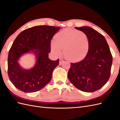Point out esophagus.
<instances>
[{"label": "esophagus", "instance_id": "obj_1", "mask_svg": "<svg viewBox=\"0 0 120 120\" xmlns=\"http://www.w3.org/2000/svg\"><path fill=\"white\" fill-rule=\"evenodd\" d=\"M63 63H64V60H60L59 64H60V65H61V64H63Z\"/></svg>", "mask_w": 120, "mask_h": 120}]
</instances>
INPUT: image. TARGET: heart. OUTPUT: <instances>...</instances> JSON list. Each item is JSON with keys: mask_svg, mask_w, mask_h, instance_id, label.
Returning a JSON list of instances; mask_svg holds the SVG:
<instances>
[{"mask_svg": "<svg viewBox=\"0 0 120 120\" xmlns=\"http://www.w3.org/2000/svg\"><path fill=\"white\" fill-rule=\"evenodd\" d=\"M89 49V39L85 32L71 29L60 31L51 44V49L54 53L60 54L61 50H64V56L74 61L83 59Z\"/></svg>", "mask_w": 120, "mask_h": 120, "instance_id": "1", "label": "heart"}]
</instances>
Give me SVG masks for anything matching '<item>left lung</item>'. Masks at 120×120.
I'll return each instance as SVG.
<instances>
[{
    "instance_id": "1",
    "label": "left lung",
    "mask_w": 120,
    "mask_h": 120,
    "mask_svg": "<svg viewBox=\"0 0 120 120\" xmlns=\"http://www.w3.org/2000/svg\"><path fill=\"white\" fill-rule=\"evenodd\" d=\"M75 28L88 35L90 49L83 60L71 64L68 78L78 89L85 92H94L103 87L109 79L112 55L102 34L88 26Z\"/></svg>"
}]
</instances>
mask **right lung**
I'll return each instance as SVG.
<instances>
[{
  "label": "right lung",
  "mask_w": 120,
  "mask_h": 120,
  "mask_svg": "<svg viewBox=\"0 0 120 120\" xmlns=\"http://www.w3.org/2000/svg\"><path fill=\"white\" fill-rule=\"evenodd\" d=\"M60 27L39 25L24 30L17 35L9 49L8 75L13 85L21 91L34 93L41 90L50 81L53 70L59 64V59H49L50 42ZM30 50L37 57L35 66L23 70L17 60L22 54Z\"/></svg>",
  "instance_id": "1"
}]
</instances>
